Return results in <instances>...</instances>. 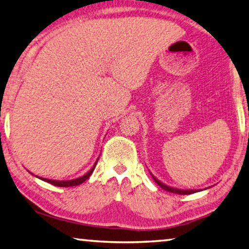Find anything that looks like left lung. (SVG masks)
Here are the masks:
<instances>
[{"mask_svg": "<svg viewBox=\"0 0 249 249\" xmlns=\"http://www.w3.org/2000/svg\"><path fill=\"white\" fill-rule=\"evenodd\" d=\"M151 175L153 177V179L156 181V184L159 185V186H160L161 188L165 189V191L169 192V193H174V194H180V195H188V194H194V193L200 191V189H179V188H174V187L167 186V185H165L164 183H161L160 180L157 179L156 177L152 174V173H151Z\"/></svg>", "mask_w": 249, "mask_h": 249, "instance_id": "left-lung-1", "label": "left lung"}]
</instances>
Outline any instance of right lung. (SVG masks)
Segmentation results:
<instances>
[{
    "label": "right lung",
    "mask_w": 249,
    "mask_h": 249,
    "mask_svg": "<svg viewBox=\"0 0 249 249\" xmlns=\"http://www.w3.org/2000/svg\"><path fill=\"white\" fill-rule=\"evenodd\" d=\"M98 159H100V157H98ZM98 159L96 160V161H95V164L93 165V167L89 169V171L86 173V174H84L83 176H81V177H78V178H75V179H70V180H55V179H49V178H43V177H38V176H36L37 178H39V179H42V180H44V181H47V183H50V184H52V185H54V186H58V187H70V186H76V185H80V184H82L83 181H85L86 179L89 178V177L92 175V173H93V171H94V168H95V166H96V164H97V160H98ZM31 174H32V173H31ZM33 175V174H32Z\"/></svg>",
    "instance_id": "right-lung-1"
}]
</instances>
